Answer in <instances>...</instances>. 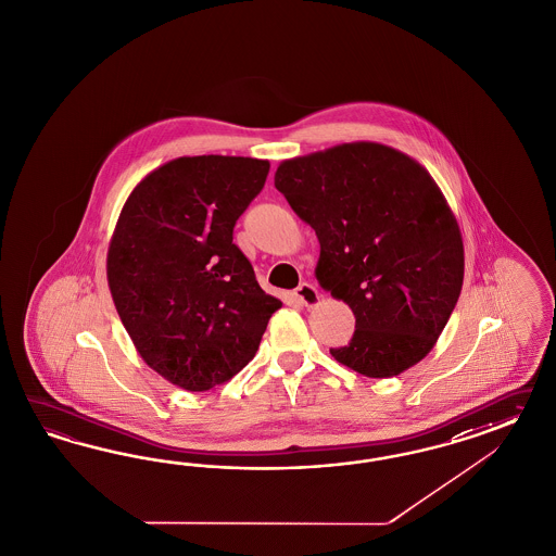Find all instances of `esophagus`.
<instances>
[{"label": "esophagus", "mask_w": 556, "mask_h": 556, "mask_svg": "<svg viewBox=\"0 0 556 556\" xmlns=\"http://www.w3.org/2000/svg\"><path fill=\"white\" fill-rule=\"evenodd\" d=\"M293 295L305 307H314V305H318V302H320V293L312 283H300V287L293 291Z\"/></svg>", "instance_id": "1"}]
</instances>
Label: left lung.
I'll return each mask as SVG.
<instances>
[{
	"label": "left lung",
	"mask_w": 556,
	"mask_h": 556,
	"mask_svg": "<svg viewBox=\"0 0 556 556\" xmlns=\"http://www.w3.org/2000/svg\"><path fill=\"white\" fill-rule=\"evenodd\" d=\"M275 187L320 242L316 279L353 309L338 363L388 379L420 363L455 309L465 249L455 214L418 161L379 142L287 159Z\"/></svg>",
	"instance_id": "8db88e82"
}]
</instances>
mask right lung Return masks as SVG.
<instances>
[{
    "mask_svg": "<svg viewBox=\"0 0 556 556\" xmlns=\"http://www.w3.org/2000/svg\"><path fill=\"white\" fill-rule=\"evenodd\" d=\"M269 161L179 156L151 170L119 212L108 286L142 361L173 386L207 391L244 369L281 302L232 242Z\"/></svg>",
    "mask_w": 556,
    "mask_h": 556,
    "instance_id": "right-lung-1",
    "label": "right lung"
}]
</instances>
